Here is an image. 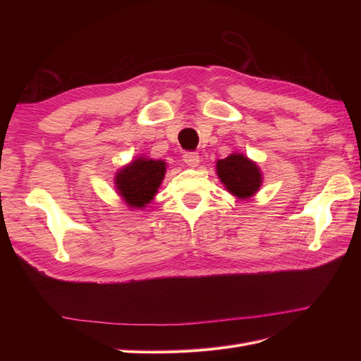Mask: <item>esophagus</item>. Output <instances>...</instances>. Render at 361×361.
I'll return each mask as SVG.
<instances>
[{
  "instance_id": "esophagus-1",
  "label": "esophagus",
  "mask_w": 361,
  "mask_h": 361,
  "mask_svg": "<svg viewBox=\"0 0 361 361\" xmlns=\"http://www.w3.org/2000/svg\"><path fill=\"white\" fill-rule=\"evenodd\" d=\"M183 161L190 167H197L199 162H200V157H199L197 152H185Z\"/></svg>"
}]
</instances>
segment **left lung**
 <instances>
[{"label": "left lung", "mask_w": 361, "mask_h": 361, "mask_svg": "<svg viewBox=\"0 0 361 361\" xmlns=\"http://www.w3.org/2000/svg\"><path fill=\"white\" fill-rule=\"evenodd\" d=\"M216 173L224 187L239 199L251 197L262 183V174L256 164L239 154L218 161Z\"/></svg>", "instance_id": "left-lung-1"}]
</instances>
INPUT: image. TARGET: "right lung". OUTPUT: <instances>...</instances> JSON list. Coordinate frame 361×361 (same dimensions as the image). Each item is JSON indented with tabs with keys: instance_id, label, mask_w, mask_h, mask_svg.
<instances>
[{
	"instance_id": "add662e5",
	"label": "right lung",
	"mask_w": 361,
	"mask_h": 361,
	"mask_svg": "<svg viewBox=\"0 0 361 361\" xmlns=\"http://www.w3.org/2000/svg\"><path fill=\"white\" fill-rule=\"evenodd\" d=\"M166 174V162L138 158L120 170L116 178L117 190L129 206L143 207L154 199Z\"/></svg>"
}]
</instances>
